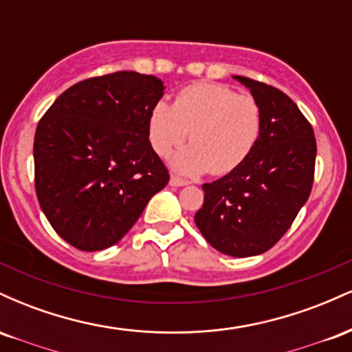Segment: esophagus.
I'll return each instance as SVG.
<instances>
[{"label": "esophagus", "mask_w": 352, "mask_h": 352, "mask_svg": "<svg viewBox=\"0 0 352 352\" xmlns=\"http://www.w3.org/2000/svg\"><path fill=\"white\" fill-rule=\"evenodd\" d=\"M188 182L185 179H182L179 175H172L170 177V185L172 187H184V185H187Z\"/></svg>", "instance_id": "esophagus-1"}]
</instances>
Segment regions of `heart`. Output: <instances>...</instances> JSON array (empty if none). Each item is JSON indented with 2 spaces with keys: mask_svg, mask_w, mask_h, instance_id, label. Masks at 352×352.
Returning a JSON list of instances; mask_svg holds the SVG:
<instances>
[{
  "mask_svg": "<svg viewBox=\"0 0 352 352\" xmlns=\"http://www.w3.org/2000/svg\"><path fill=\"white\" fill-rule=\"evenodd\" d=\"M188 130L192 145L173 157V167L188 175H223L243 164L260 139V104L221 84H192L172 106L159 102L148 116V140L162 157L185 142Z\"/></svg>",
  "mask_w": 352,
  "mask_h": 352,
  "instance_id": "b5f03b06",
  "label": "heart"
}]
</instances>
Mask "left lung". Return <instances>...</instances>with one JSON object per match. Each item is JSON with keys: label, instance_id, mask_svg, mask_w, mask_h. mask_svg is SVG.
<instances>
[{"label": "left lung", "instance_id": "1", "mask_svg": "<svg viewBox=\"0 0 352 352\" xmlns=\"http://www.w3.org/2000/svg\"><path fill=\"white\" fill-rule=\"evenodd\" d=\"M261 109V134L243 164L204 184L195 223L205 240L230 256L268 252L288 232L314 180L316 139L309 120L285 92L243 76Z\"/></svg>", "mask_w": 352, "mask_h": 352}]
</instances>
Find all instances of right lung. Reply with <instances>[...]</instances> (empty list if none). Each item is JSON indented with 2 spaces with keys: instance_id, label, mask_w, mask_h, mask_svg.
I'll use <instances>...</instances> for the list:
<instances>
[{
  "instance_id": "1",
  "label": "right lung",
  "mask_w": 352,
  "mask_h": 352,
  "mask_svg": "<svg viewBox=\"0 0 352 352\" xmlns=\"http://www.w3.org/2000/svg\"><path fill=\"white\" fill-rule=\"evenodd\" d=\"M162 94L155 76L112 72L71 86L38 122L36 195L54 232L74 248L116 245L170 180L147 131Z\"/></svg>"
}]
</instances>
